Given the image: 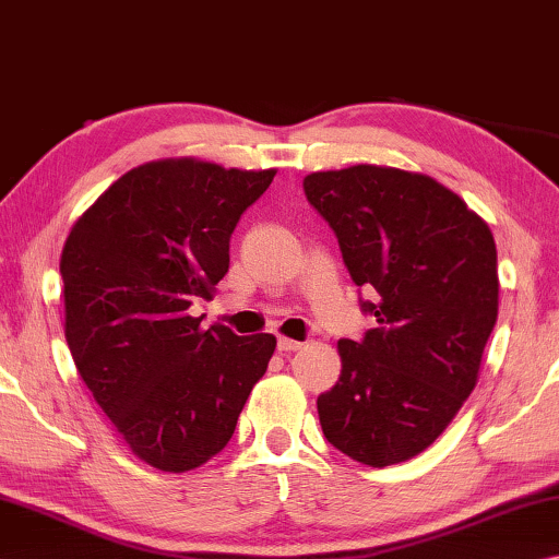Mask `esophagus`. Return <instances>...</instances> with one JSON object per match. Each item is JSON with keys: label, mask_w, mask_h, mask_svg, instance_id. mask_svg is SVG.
Wrapping results in <instances>:
<instances>
[{"label": "esophagus", "mask_w": 559, "mask_h": 559, "mask_svg": "<svg viewBox=\"0 0 559 559\" xmlns=\"http://www.w3.org/2000/svg\"><path fill=\"white\" fill-rule=\"evenodd\" d=\"M277 348H280V350H285V354H295V350L305 348V344H301V341H292V338L280 336V341H277Z\"/></svg>", "instance_id": "1"}]
</instances>
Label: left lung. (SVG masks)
Masks as SVG:
<instances>
[{
	"instance_id": "left-lung-1",
	"label": "left lung",
	"mask_w": 559,
	"mask_h": 559,
	"mask_svg": "<svg viewBox=\"0 0 559 559\" xmlns=\"http://www.w3.org/2000/svg\"><path fill=\"white\" fill-rule=\"evenodd\" d=\"M350 280L376 301L360 341L341 338V376L317 400L324 437L360 464L407 462L472 395L498 317L491 228L425 174L358 164L305 179Z\"/></svg>"
}]
</instances>
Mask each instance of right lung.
Masks as SVG:
<instances>
[{
	"mask_svg": "<svg viewBox=\"0 0 559 559\" xmlns=\"http://www.w3.org/2000/svg\"><path fill=\"white\" fill-rule=\"evenodd\" d=\"M274 169L164 159L120 176L63 245L66 341L95 403L132 452L162 472L201 466L230 442L272 334L201 329L230 264L240 215Z\"/></svg>",
	"mask_w": 559,
	"mask_h": 559,
	"instance_id": "obj_1",
	"label": "right lung"
}]
</instances>
